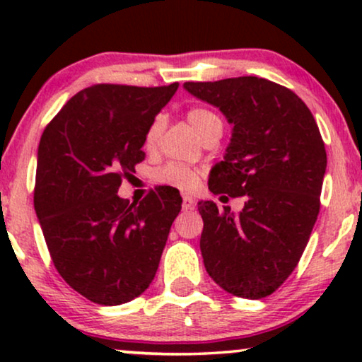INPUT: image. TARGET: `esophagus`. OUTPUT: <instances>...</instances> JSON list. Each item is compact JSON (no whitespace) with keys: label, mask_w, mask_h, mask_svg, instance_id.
Listing matches in <instances>:
<instances>
[{"label":"esophagus","mask_w":362,"mask_h":362,"mask_svg":"<svg viewBox=\"0 0 362 362\" xmlns=\"http://www.w3.org/2000/svg\"><path fill=\"white\" fill-rule=\"evenodd\" d=\"M194 204H195V201L192 197H190V195H184V202H182V207H184L185 211L192 209Z\"/></svg>","instance_id":"esophagus-1"}]
</instances>
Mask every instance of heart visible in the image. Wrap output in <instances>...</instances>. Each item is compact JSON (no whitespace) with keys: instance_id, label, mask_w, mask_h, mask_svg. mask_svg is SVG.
I'll use <instances>...</instances> for the list:
<instances>
[{"instance_id":"b5f03b06","label":"heart","mask_w":362,"mask_h":362,"mask_svg":"<svg viewBox=\"0 0 362 362\" xmlns=\"http://www.w3.org/2000/svg\"><path fill=\"white\" fill-rule=\"evenodd\" d=\"M187 120L189 124L195 129L201 138H204L209 131H213L216 127H223L221 119L214 114L213 110L204 109V107H194L187 112ZM161 129H163V119L156 117L149 124L146 129V134H144V146L153 148L156 144L158 138L161 134ZM202 178V172L199 168L187 167L182 163H167L163 167H160L155 172V180L156 184L173 187L178 190H194L199 185Z\"/></svg>"}]
</instances>
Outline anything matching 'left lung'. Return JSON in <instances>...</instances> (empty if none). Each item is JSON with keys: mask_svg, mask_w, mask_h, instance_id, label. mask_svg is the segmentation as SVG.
Here are the masks:
<instances>
[{"mask_svg": "<svg viewBox=\"0 0 362 362\" xmlns=\"http://www.w3.org/2000/svg\"><path fill=\"white\" fill-rule=\"evenodd\" d=\"M184 88L233 124L209 190L245 197L240 214L199 202L206 271L228 293L260 300L288 279L308 243L320 213L325 143L306 103L274 81L240 76L187 81Z\"/></svg>", "mask_w": 362, "mask_h": 362, "instance_id": "left-lung-1", "label": "left lung"}]
</instances>
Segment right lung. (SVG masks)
Wrapping results in <instances>:
<instances>
[{"instance_id": "add662e5", "label": "right lung", "mask_w": 362, "mask_h": 362, "mask_svg": "<svg viewBox=\"0 0 362 362\" xmlns=\"http://www.w3.org/2000/svg\"><path fill=\"white\" fill-rule=\"evenodd\" d=\"M177 88L88 86L40 138L34 206L45 243L62 279L97 305H122L148 289L182 209L180 194L163 185L139 204L117 195L144 160L146 129Z\"/></svg>"}]
</instances>
